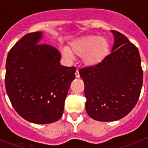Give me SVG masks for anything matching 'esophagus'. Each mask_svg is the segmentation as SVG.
I'll return each mask as SVG.
<instances>
[{"label":"esophagus","instance_id":"1","mask_svg":"<svg viewBox=\"0 0 148 148\" xmlns=\"http://www.w3.org/2000/svg\"><path fill=\"white\" fill-rule=\"evenodd\" d=\"M75 77H80V74H79V72H78V70H77L76 71V72H75Z\"/></svg>","mask_w":148,"mask_h":148}]
</instances>
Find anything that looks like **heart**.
<instances>
[{
    "label": "heart",
    "mask_w": 148,
    "mask_h": 148,
    "mask_svg": "<svg viewBox=\"0 0 148 148\" xmlns=\"http://www.w3.org/2000/svg\"><path fill=\"white\" fill-rule=\"evenodd\" d=\"M109 45L104 38L96 36H87L74 40L71 43V51L62 50V55L68 59H73L74 55L83 56V62L88 66L99 63L108 55Z\"/></svg>",
    "instance_id": "1"
}]
</instances>
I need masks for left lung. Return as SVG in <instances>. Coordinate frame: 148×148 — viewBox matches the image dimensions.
Here are the masks:
<instances>
[{
    "mask_svg": "<svg viewBox=\"0 0 148 148\" xmlns=\"http://www.w3.org/2000/svg\"><path fill=\"white\" fill-rule=\"evenodd\" d=\"M112 52L102 61L82 68L85 84L86 110L98 121H115L130 112L140 97L143 70L139 51L117 31Z\"/></svg>",
    "mask_w": 148,
    "mask_h": 148,
    "instance_id": "1",
    "label": "left lung"
}]
</instances>
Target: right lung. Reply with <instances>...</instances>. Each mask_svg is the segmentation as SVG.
Returning <instances> with one entry per match:
<instances>
[{"instance_id":"right-lung-1","label":"right lung","mask_w":148,"mask_h":148,"mask_svg":"<svg viewBox=\"0 0 148 148\" xmlns=\"http://www.w3.org/2000/svg\"><path fill=\"white\" fill-rule=\"evenodd\" d=\"M42 32L28 33L9 51L5 88L14 109L35 124H51L61 118L76 68L59 63L53 46L39 43Z\"/></svg>"}]
</instances>
